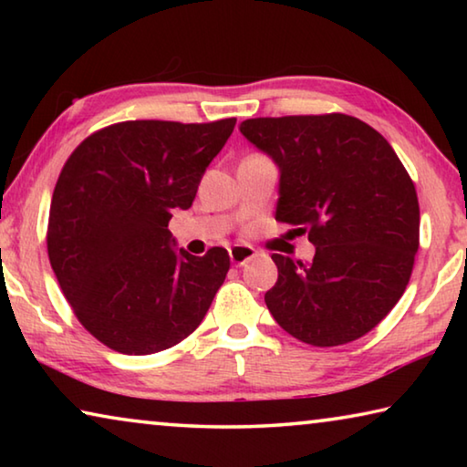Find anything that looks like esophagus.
I'll list each match as a JSON object with an SVG mask.
<instances>
[{"instance_id": "34e87169", "label": "esophagus", "mask_w": 467, "mask_h": 467, "mask_svg": "<svg viewBox=\"0 0 467 467\" xmlns=\"http://www.w3.org/2000/svg\"><path fill=\"white\" fill-rule=\"evenodd\" d=\"M228 255H231V262L234 265H244L257 255V251L251 247V244H234V247L228 249Z\"/></svg>"}]
</instances>
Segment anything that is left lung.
<instances>
[{
  "instance_id": "obj_1",
  "label": "left lung",
  "mask_w": 467,
  "mask_h": 467,
  "mask_svg": "<svg viewBox=\"0 0 467 467\" xmlns=\"http://www.w3.org/2000/svg\"><path fill=\"white\" fill-rule=\"evenodd\" d=\"M241 133L280 171L275 220L315 244L311 262L274 253V319L311 346L368 334L404 295L420 210L412 179L381 133L357 117H259Z\"/></svg>"
}]
</instances>
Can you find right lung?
Returning a JSON list of instances; mask_svg holds the SVG:
<instances>
[{
	"label": "right lung",
	"mask_w": 467,
	"mask_h": 467,
	"mask_svg": "<svg viewBox=\"0 0 467 467\" xmlns=\"http://www.w3.org/2000/svg\"><path fill=\"white\" fill-rule=\"evenodd\" d=\"M234 123L123 121L67 158L49 210V262L76 317L110 350L146 357L179 344L223 286L226 249L189 255L167 226L192 208Z\"/></svg>",
	"instance_id": "1"
}]
</instances>
